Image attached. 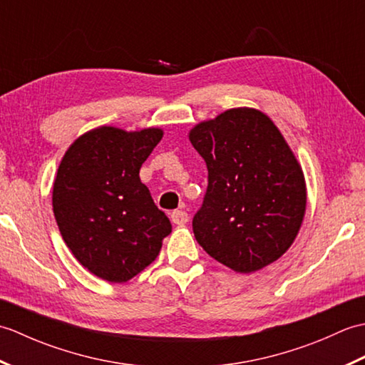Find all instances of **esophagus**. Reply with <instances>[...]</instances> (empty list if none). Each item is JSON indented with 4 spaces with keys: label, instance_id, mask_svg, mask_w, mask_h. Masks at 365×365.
<instances>
[{
    "label": "esophagus",
    "instance_id": "1",
    "mask_svg": "<svg viewBox=\"0 0 365 365\" xmlns=\"http://www.w3.org/2000/svg\"><path fill=\"white\" fill-rule=\"evenodd\" d=\"M170 220H173V222L177 224V226H183V224L188 222L190 216L185 210H174L170 213Z\"/></svg>",
    "mask_w": 365,
    "mask_h": 365
}]
</instances>
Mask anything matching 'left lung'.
Masks as SVG:
<instances>
[{
    "label": "left lung",
    "mask_w": 365,
    "mask_h": 365,
    "mask_svg": "<svg viewBox=\"0 0 365 365\" xmlns=\"http://www.w3.org/2000/svg\"><path fill=\"white\" fill-rule=\"evenodd\" d=\"M208 187L192 218L204 251L237 273L276 262L297 238L306 212L298 160L267 114L232 108L190 131Z\"/></svg>",
    "instance_id": "1"
}]
</instances>
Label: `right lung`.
<instances>
[{
	"mask_svg": "<svg viewBox=\"0 0 365 365\" xmlns=\"http://www.w3.org/2000/svg\"><path fill=\"white\" fill-rule=\"evenodd\" d=\"M161 128L98 127L81 135L61 160L53 213L68 250L92 274L127 282L157 259L173 230L139 169Z\"/></svg>",
	"mask_w": 365,
	"mask_h": 365,
	"instance_id": "obj_1",
	"label": "right lung"
}]
</instances>
